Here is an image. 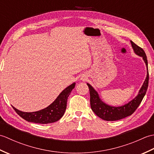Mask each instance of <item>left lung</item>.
<instances>
[{
  "label": "left lung",
  "instance_id": "1",
  "mask_svg": "<svg viewBox=\"0 0 154 154\" xmlns=\"http://www.w3.org/2000/svg\"><path fill=\"white\" fill-rule=\"evenodd\" d=\"M132 44L134 53L142 57L143 61L147 66V77L143 83L141 89H140L138 94L134 99L130 101L128 103L124 104L121 106H112L105 104L99 98V94L97 91L94 89V88L87 83L89 87L90 92V103L91 109L95 113L97 116L100 117L101 119L106 121H115L118 120L122 119L132 114L134 111L137 109L141 103L143 98L144 97L146 93L147 89L148 87L149 81V73H148V60L145 51L142 48L139 47L136 44L134 43L132 41H130Z\"/></svg>",
  "mask_w": 154,
  "mask_h": 154
}]
</instances>
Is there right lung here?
<instances>
[{"instance_id":"right-lung-1","label":"right lung","mask_w":154,"mask_h":154,"mask_svg":"<svg viewBox=\"0 0 154 154\" xmlns=\"http://www.w3.org/2000/svg\"><path fill=\"white\" fill-rule=\"evenodd\" d=\"M75 86V83H73L65 88L50 106L36 112H25L16 109L14 106L12 107L20 116L28 122L39 124L55 122L63 116L67 107L68 97L69 96Z\"/></svg>"}]
</instances>
